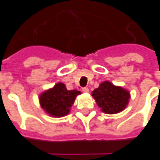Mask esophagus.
<instances>
[{"instance_id":"obj_1","label":"esophagus","mask_w":160,"mask_h":160,"mask_svg":"<svg viewBox=\"0 0 160 160\" xmlns=\"http://www.w3.org/2000/svg\"><path fill=\"white\" fill-rule=\"evenodd\" d=\"M82 92H84V93H88L89 88L88 87H83V88L82 89Z\"/></svg>"}]
</instances>
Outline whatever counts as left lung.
I'll return each mask as SVG.
<instances>
[{"label": "left lung", "instance_id": "8db88e82", "mask_svg": "<svg viewBox=\"0 0 160 160\" xmlns=\"http://www.w3.org/2000/svg\"><path fill=\"white\" fill-rule=\"evenodd\" d=\"M98 106L106 114H117L122 111L129 102L130 93L120 87H115L110 82L101 83L92 92Z\"/></svg>", "mask_w": 160, "mask_h": 160}]
</instances>
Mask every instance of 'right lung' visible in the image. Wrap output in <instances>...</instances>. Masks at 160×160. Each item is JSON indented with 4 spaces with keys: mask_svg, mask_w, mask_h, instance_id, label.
Wrapping results in <instances>:
<instances>
[{
    "mask_svg": "<svg viewBox=\"0 0 160 160\" xmlns=\"http://www.w3.org/2000/svg\"><path fill=\"white\" fill-rule=\"evenodd\" d=\"M81 92L76 90H68L63 83H58L40 95L41 107L53 117H62L70 112L75 98Z\"/></svg>",
    "mask_w": 160,
    "mask_h": 160,
    "instance_id": "add662e5",
    "label": "right lung"
}]
</instances>
